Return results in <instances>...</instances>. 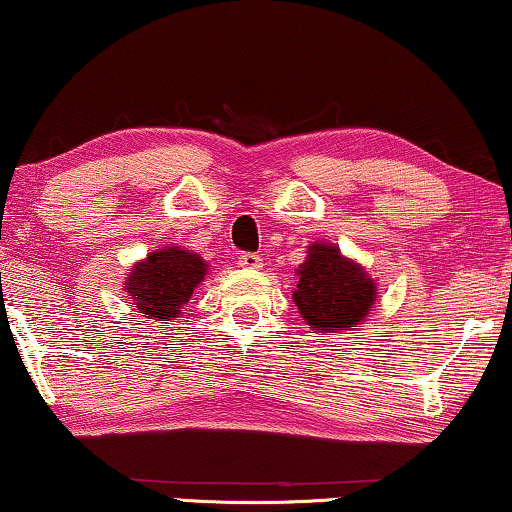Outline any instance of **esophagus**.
<instances>
[{
  "label": "esophagus",
  "instance_id": "34e87169",
  "mask_svg": "<svg viewBox=\"0 0 512 512\" xmlns=\"http://www.w3.org/2000/svg\"><path fill=\"white\" fill-rule=\"evenodd\" d=\"M239 266L243 269H262V257L255 255V253H241L239 255Z\"/></svg>",
  "mask_w": 512,
  "mask_h": 512
}]
</instances>
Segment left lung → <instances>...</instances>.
I'll return each mask as SVG.
<instances>
[{"label": "left lung", "mask_w": 512, "mask_h": 512, "mask_svg": "<svg viewBox=\"0 0 512 512\" xmlns=\"http://www.w3.org/2000/svg\"><path fill=\"white\" fill-rule=\"evenodd\" d=\"M375 282L361 266L349 262L335 246L312 243L299 266L294 303L317 333H340L368 315Z\"/></svg>", "instance_id": "obj_1"}]
</instances>
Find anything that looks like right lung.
I'll use <instances>...</instances> for the list:
<instances>
[{"label": "right lung", "instance_id": "add662e5", "mask_svg": "<svg viewBox=\"0 0 512 512\" xmlns=\"http://www.w3.org/2000/svg\"><path fill=\"white\" fill-rule=\"evenodd\" d=\"M204 273L207 264L195 253L163 248L135 266L126 289L128 296H133V308L165 324L170 317L179 315L193 296V289L204 280Z\"/></svg>", "mask_w": 512, "mask_h": 512}]
</instances>
